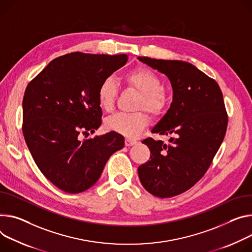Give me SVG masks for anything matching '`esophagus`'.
Listing matches in <instances>:
<instances>
[{
	"label": "esophagus",
	"mask_w": 252,
	"mask_h": 252,
	"mask_svg": "<svg viewBox=\"0 0 252 252\" xmlns=\"http://www.w3.org/2000/svg\"><path fill=\"white\" fill-rule=\"evenodd\" d=\"M136 142L135 140H130V139H126V141H125V145L126 146V147H130V146H132V145H135Z\"/></svg>",
	"instance_id": "obj_1"
}]
</instances>
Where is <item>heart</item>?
Returning a JSON list of instances; mask_svg holds the SVG:
<instances>
[{"instance_id":"obj_1","label":"heart","mask_w":252,"mask_h":252,"mask_svg":"<svg viewBox=\"0 0 252 252\" xmlns=\"http://www.w3.org/2000/svg\"><path fill=\"white\" fill-rule=\"evenodd\" d=\"M125 83L138 91L140 98L136 108H144L153 116L162 114L169 102L167 91L162 86V79L156 72L147 67H138L126 72L124 76ZM118 86L111 78L101 81L97 89V99L100 107L110 111L116 102ZM149 118L144 111L120 112L105 121V127L127 138H135L147 126Z\"/></svg>"}]
</instances>
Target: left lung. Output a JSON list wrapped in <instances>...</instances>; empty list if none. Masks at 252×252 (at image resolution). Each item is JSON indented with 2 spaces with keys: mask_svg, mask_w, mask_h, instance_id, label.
Segmentation results:
<instances>
[{
  "mask_svg": "<svg viewBox=\"0 0 252 252\" xmlns=\"http://www.w3.org/2000/svg\"><path fill=\"white\" fill-rule=\"evenodd\" d=\"M171 81L173 101L152 129L171 134L170 144L148 138L149 161L138 169L144 188L170 198L193 187L207 172L227 129L228 117L218 83L191 63L138 57Z\"/></svg>",
  "mask_w": 252,
  "mask_h": 252,
  "instance_id": "1",
  "label": "left lung"
}]
</instances>
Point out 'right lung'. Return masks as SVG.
Here are the masks:
<instances>
[{
  "instance_id": "right-lung-1",
  "label": "right lung",
  "mask_w": 252,
  "mask_h": 252,
  "mask_svg": "<svg viewBox=\"0 0 252 252\" xmlns=\"http://www.w3.org/2000/svg\"><path fill=\"white\" fill-rule=\"evenodd\" d=\"M126 61V54L73 52L53 59L27 85L25 142L42 174L66 193L93 187L109 157L125 146L124 136L116 131L87 140L81 135L100 126L98 86Z\"/></svg>"
}]
</instances>
